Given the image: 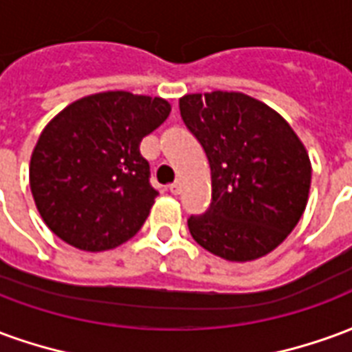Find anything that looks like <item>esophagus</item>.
I'll list each match as a JSON object with an SVG mask.
<instances>
[{"label":"esophagus","instance_id":"34e87169","mask_svg":"<svg viewBox=\"0 0 352 352\" xmlns=\"http://www.w3.org/2000/svg\"><path fill=\"white\" fill-rule=\"evenodd\" d=\"M169 192H171V194H181V181H175V183H171L169 184Z\"/></svg>","mask_w":352,"mask_h":352}]
</instances>
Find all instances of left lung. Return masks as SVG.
Instances as JSON below:
<instances>
[{
	"label": "left lung",
	"instance_id": "left-lung-1",
	"mask_svg": "<svg viewBox=\"0 0 352 352\" xmlns=\"http://www.w3.org/2000/svg\"><path fill=\"white\" fill-rule=\"evenodd\" d=\"M179 109L211 166V206L188 219L192 237L230 262L272 252L307 206L311 164L302 141L279 113L241 92L186 94Z\"/></svg>",
	"mask_w": 352,
	"mask_h": 352
}]
</instances>
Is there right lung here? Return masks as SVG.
Instances as JSON below:
<instances>
[{
  "mask_svg": "<svg viewBox=\"0 0 352 352\" xmlns=\"http://www.w3.org/2000/svg\"><path fill=\"white\" fill-rule=\"evenodd\" d=\"M169 111L162 98L116 90L87 96L50 120L32 154L30 186L60 239L98 252L138 234L158 194L139 145Z\"/></svg>",
  "mask_w": 352,
  "mask_h": 352,
  "instance_id": "obj_1",
  "label": "right lung"
}]
</instances>
